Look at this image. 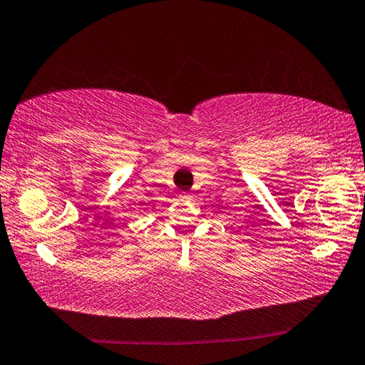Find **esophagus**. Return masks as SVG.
<instances>
[{
	"instance_id": "obj_1",
	"label": "esophagus",
	"mask_w": 365,
	"mask_h": 365,
	"mask_svg": "<svg viewBox=\"0 0 365 365\" xmlns=\"http://www.w3.org/2000/svg\"><path fill=\"white\" fill-rule=\"evenodd\" d=\"M180 200L182 201H191V200H193V195H191V193H180Z\"/></svg>"
}]
</instances>
